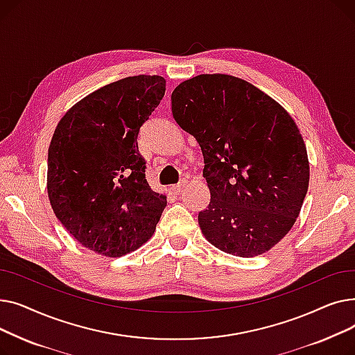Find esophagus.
Returning a JSON list of instances; mask_svg holds the SVG:
<instances>
[{
    "label": "esophagus",
    "instance_id": "esophagus-1",
    "mask_svg": "<svg viewBox=\"0 0 355 355\" xmlns=\"http://www.w3.org/2000/svg\"><path fill=\"white\" fill-rule=\"evenodd\" d=\"M185 187H187V181L182 180L178 185H174V187H173V191H174L175 194H181V193H182V190H184Z\"/></svg>",
    "mask_w": 355,
    "mask_h": 355
}]
</instances>
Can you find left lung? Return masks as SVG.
<instances>
[{
  "label": "left lung",
  "mask_w": 355,
  "mask_h": 355,
  "mask_svg": "<svg viewBox=\"0 0 355 355\" xmlns=\"http://www.w3.org/2000/svg\"><path fill=\"white\" fill-rule=\"evenodd\" d=\"M175 122L198 142L211 198L198 225L221 252L253 257L292 229L309 185L304 138L286 109L229 74H198L171 95Z\"/></svg>",
  "instance_id": "8db88e82"
}]
</instances>
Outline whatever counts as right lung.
I'll return each mask as SVG.
<instances>
[{
    "mask_svg": "<svg viewBox=\"0 0 355 355\" xmlns=\"http://www.w3.org/2000/svg\"><path fill=\"white\" fill-rule=\"evenodd\" d=\"M165 95L162 76H130L74 103L47 157V194L64 229L89 250L121 257L153 237L166 206L145 180L138 134Z\"/></svg>",
    "mask_w": 355,
    "mask_h": 355,
    "instance_id": "add662e5",
    "label": "right lung"
}]
</instances>
